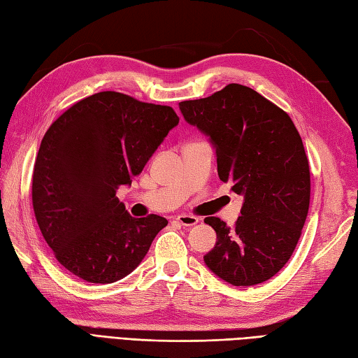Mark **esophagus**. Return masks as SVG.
<instances>
[{
	"label": "esophagus",
	"instance_id": "34e87169",
	"mask_svg": "<svg viewBox=\"0 0 358 358\" xmlns=\"http://www.w3.org/2000/svg\"><path fill=\"white\" fill-rule=\"evenodd\" d=\"M180 225H184V227H192V225H196L199 222V217L192 216V215H179L174 217Z\"/></svg>",
	"mask_w": 358,
	"mask_h": 358
}]
</instances>
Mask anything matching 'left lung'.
<instances>
[{
	"instance_id": "left-lung-1",
	"label": "left lung",
	"mask_w": 358,
	"mask_h": 358,
	"mask_svg": "<svg viewBox=\"0 0 358 358\" xmlns=\"http://www.w3.org/2000/svg\"><path fill=\"white\" fill-rule=\"evenodd\" d=\"M179 109L213 145L217 176L244 198L235 227L206 217L216 244L203 262L233 286L271 280L294 253L309 210V162L294 122L238 83L206 99L180 101Z\"/></svg>"
}]
</instances>
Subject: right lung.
I'll return each instance as SVG.
<instances>
[{"instance_id": "right-lung-1", "label": "right lung", "mask_w": 358, "mask_h": 358, "mask_svg": "<svg viewBox=\"0 0 358 358\" xmlns=\"http://www.w3.org/2000/svg\"><path fill=\"white\" fill-rule=\"evenodd\" d=\"M178 123L170 106L103 91L77 101L46 131L32 203L43 238L72 275L109 284L141 264L169 221L133 217L115 193L131 185Z\"/></svg>"}]
</instances>
